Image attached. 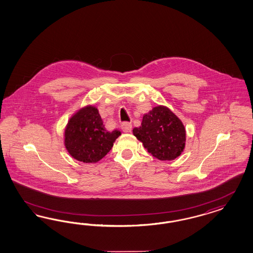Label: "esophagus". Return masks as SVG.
<instances>
[{
    "mask_svg": "<svg viewBox=\"0 0 253 253\" xmlns=\"http://www.w3.org/2000/svg\"><path fill=\"white\" fill-rule=\"evenodd\" d=\"M131 128H132V125H131L130 123H123L122 124V129L125 132H130L131 131Z\"/></svg>",
    "mask_w": 253,
    "mask_h": 253,
    "instance_id": "1",
    "label": "esophagus"
}]
</instances>
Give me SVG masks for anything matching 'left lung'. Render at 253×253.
Returning a JSON list of instances; mask_svg holds the SVG:
<instances>
[{
  "label": "left lung",
  "mask_w": 253,
  "mask_h": 253,
  "mask_svg": "<svg viewBox=\"0 0 253 253\" xmlns=\"http://www.w3.org/2000/svg\"><path fill=\"white\" fill-rule=\"evenodd\" d=\"M132 133L147 152L160 161H173L184 152L186 131L184 123L169 107L157 106L143 116Z\"/></svg>",
  "instance_id": "obj_1"
}]
</instances>
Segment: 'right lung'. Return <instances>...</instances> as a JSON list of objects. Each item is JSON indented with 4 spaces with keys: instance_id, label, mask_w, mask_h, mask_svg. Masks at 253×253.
Listing matches in <instances>:
<instances>
[{
    "instance_id": "add662e5",
    "label": "right lung",
    "mask_w": 253,
    "mask_h": 253,
    "mask_svg": "<svg viewBox=\"0 0 253 253\" xmlns=\"http://www.w3.org/2000/svg\"><path fill=\"white\" fill-rule=\"evenodd\" d=\"M121 130L107 131L97 107L87 105L71 116L64 131L69 155L84 163H96L112 148Z\"/></svg>"
}]
</instances>
